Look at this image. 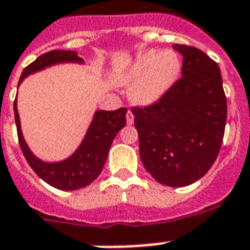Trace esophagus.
Returning <instances> with one entry per match:
<instances>
[{
  "label": "esophagus",
  "instance_id": "esophagus-1",
  "mask_svg": "<svg viewBox=\"0 0 250 250\" xmlns=\"http://www.w3.org/2000/svg\"><path fill=\"white\" fill-rule=\"evenodd\" d=\"M125 118H127V125H131L132 123H133V118H135V117H133V113H132L131 110H128V112H127V115H125Z\"/></svg>",
  "mask_w": 250,
  "mask_h": 250
}]
</instances>
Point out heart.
I'll return each instance as SVG.
<instances>
[{
	"label": "heart",
	"instance_id": "heart-1",
	"mask_svg": "<svg viewBox=\"0 0 250 250\" xmlns=\"http://www.w3.org/2000/svg\"><path fill=\"white\" fill-rule=\"evenodd\" d=\"M180 72V60L173 50L157 53L147 50L138 54L131 66L115 77L119 85L133 83L131 98L140 104H150L159 100L170 89Z\"/></svg>",
	"mask_w": 250,
	"mask_h": 250
}]
</instances>
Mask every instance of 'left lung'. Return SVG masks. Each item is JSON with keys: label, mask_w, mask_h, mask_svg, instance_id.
Instances as JSON below:
<instances>
[{"label": "left lung", "mask_w": 250, "mask_h": 250, "mask_svg": "<svg viewBox=\"0 0 250 250\" xmlns=\"http://www.w3.org/2000/svg\"><path fill=\"white\" fill-rule=\"evenodd\" d=\"M173 48L183 56L182 77L156 103L132 113L145 169L164 186L186 187L215 163L228 104L219 64L196 47Z\"/></svg>", "instance_id": "8db88e82"}]
</instances>
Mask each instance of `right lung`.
Returning <instances> with one entry per match:
<instances>
[{"instance_id": "1", "label": "right lung", "mask_w": 250, "mask_h": 250, "mask_svg": "<svg viewBox=\"0 0 250 250\" xmlns=\"http://www.w3.org/2000/svg\"><path fill=\"white\" fill-rule=\"evenodd\" d=\"M63 62L83 63V60L80 58L76 52L73 50H50L39 56L33 63L25 67L19 83L28 75L44 70L45 67L63 63ZM14 112L19 144L31 169L45 183L57 189L75 190L93 183L98 175L102 173L113 140L125 125L127 108H119L117 110H109V112L108 110L95 112L93 122L79 148L70 157H67L66 160H62L60 163H45L38 159L31 152L22 137L16 99L14 102Z\"/></svg>"}]
</instances>
